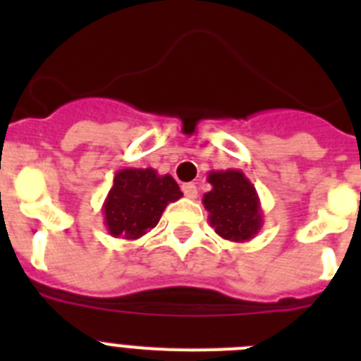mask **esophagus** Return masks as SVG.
Segmentation results:
<instances>
[{
  "mask_svg": "<svg viewBox=\"0 0 361 361\" xmlns=\"http://www.w3.org/2000/svg\"><path fill=\"white\" fill-rule=\"evenodd\" d=\"M183 193L188 199H197V186L193 183L183 184Z\"/></svg>",
  "mask_w": 361,
  "mask_h": 361,
  "instance_id": "34e87169",
  "label": "esophagus"
}]
</instances>
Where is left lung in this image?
Masks as SVG:
<instances>
[{
  "mask_svg": "<svg viewBox=\"0 0 361 361\" xmlns=\"http://www.w3.org/2000/svg\"><path fill=\"white\" fill-rule=\"evenodd\" d=\"M212 191L204 193L202 204L216 235L231 242L255 238L264 224L260 199L251 180L240 170L209 171Z\"/></svg>",
  "mask_w": 361,
  "mask_h": 361,
  "instance_id": "left-lung-1",
  "label": "left lung"
}]
</instances>
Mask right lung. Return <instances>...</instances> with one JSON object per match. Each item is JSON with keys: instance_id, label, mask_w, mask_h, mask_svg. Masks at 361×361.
<instances>
[{"instance_id": "1", "label": "right lung", "mask_w": 361, "mask_h": 361, "mask_svg": "<svg viewBox=\"0 0 361 361\" xmlns=\"http://www.w3.org/2000/svg\"><path fill=\"white\" fill-rule=\"evenodd\" d=\"M183 197L171 175L153 168H124L114 177V186L103 204L104 226L111 237L137 240L159 224L170 202Z\"/></svg>"}]
</instances>
